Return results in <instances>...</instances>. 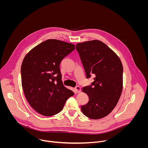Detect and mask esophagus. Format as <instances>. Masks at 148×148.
<instances>
[{"mask_svg": "<svg viewBox=\"0 0 148 148\" xmlns=\"http://www.w3.org/2000/svg\"><path fill=\"white\" fill-rule=\"evenodd\" d=\"M74 90H75V92H77V93H79V92H80L81 91V87H80L79 86H77V87L74 88Z\"/></svg>", "mask_w": 148, "mask_h": 148, "instance_id": "34e87169", "label": "esophagus"}]
</instances>
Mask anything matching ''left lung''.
<instances>
[{"label":"left lung","mask_w":148,"mask_h":148,"mask_svg":"<svg viewBox=\"0 0 148 148\" xmlns=\"http://www.w3.org/2000/svg\"><path fill=\"white\" fill-rule=\"evenodd\" d=\"M76 50L87 78L94 76L91 86L82 91L89 101L81 107L84 115L92 119L102 118L116 107L123 88V66L117 54L103 42L94 40L77 43Z\"/></svg>","instance_id":"8db88e82"}]
</instances>
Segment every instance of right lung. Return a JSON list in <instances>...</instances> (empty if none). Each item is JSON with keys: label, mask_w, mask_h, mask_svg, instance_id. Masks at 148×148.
I'll list each match as a JSON object with an SVG mask.
<instances>
[{"label": "right lung", "mask_w": 148, "mask_h": 148, "mask_svg": "<svg viewBox=\"0 0 148 148\" xmlns=\"http://www.w3.org/2000/svg\"><path fill=\"white\" fill-rule=\"evenodd\" d=\"M75 49L72 43L49 39L32 49L25 57L22 67V85L31 107L45 116L60 112L73 91L62 84L60 64Z\"/></svg>", "instance_id": "obj_1"}]
</instances>
